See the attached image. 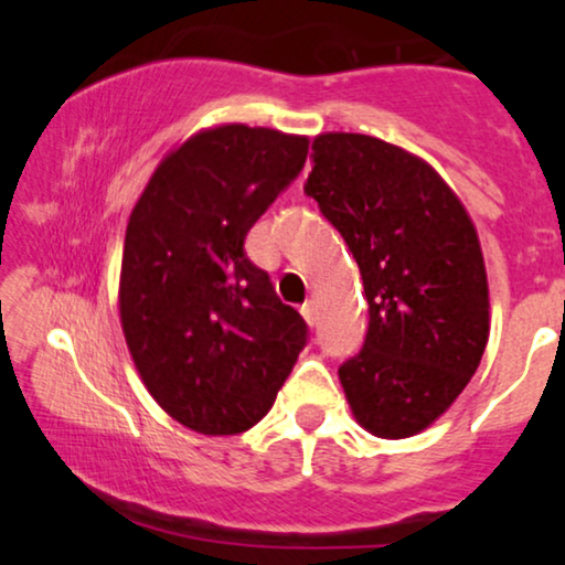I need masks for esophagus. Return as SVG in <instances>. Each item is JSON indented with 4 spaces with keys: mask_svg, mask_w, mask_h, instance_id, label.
<instances>
[{
    "mask_svg": "<svg viewBox=\"0 0 565 565\" xmlns=\"http://www.w3.org/2000/svg\"><path fill=\"white\" fill-rule=\"evenodd\" d=\"M300 313H303L308 327H316V323H319V306H316V300H306V303L300 306Z\"/></svg>",
    "mask_w": 565,
    "mask_h": 565,
    "instance_id": "1",
    "label": "esophagus"
}]
</instances>
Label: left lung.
<instances>
[{
	"label": "left lung",
	"instance_id": "8db88e82",
	"mask_svg": "<svg viewBox=\"0 0 565 565\" xmlns=\"http://www.w3.org/2000/svg\"><path fill=\"white\" fill-rule=\"evenodd\" d=\"M303 190L365 285V344L339 367L354 419L383 439L419 435L460 396L489 342L473 221L427 161L362 134L316 136Z\"/></svg>",
	"mask_w": 565,
	"mask_h": 565
}]
</instances>
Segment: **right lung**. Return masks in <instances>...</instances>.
<instances>
[{"instance_id":"add662e5","label":"right lung","mask_w":565,"mask_h":565,"mask_svg":"<svg viewBox=\"0 0 565 565\" xmlns=\"http://www.w3.org/2000/svg\"><path fill=\"white\" fill-rule=\"evenodd\" d=\"M308 138L226 122L174 146L130 211L118 308L153 401L200 435H238L275 404L306 344L244 238L296 180Z\"/></svg>"}]
</instances>
